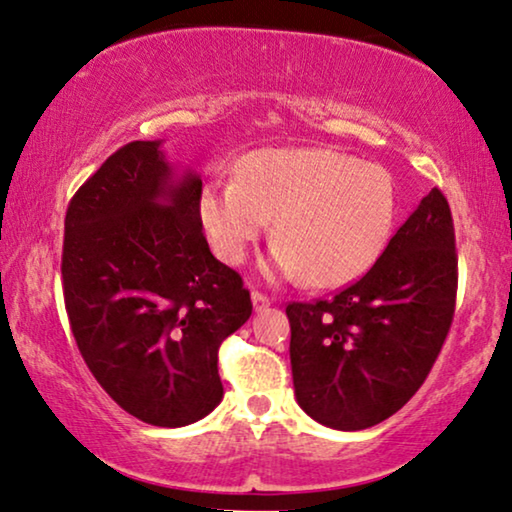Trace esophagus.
<instances>
[{
  "instance_id": "obj_1",
  "label": "esophagus",
  "mask_w": 512,
  "mask_h": 512,
  "mask_svg": "<svg viewBox=\"0 0 512 512\" xmlns=\"http://www.w3.org/2000/svg\"><path fill=\"white\" fill-rule=\"evenodd\" d=\"M251 303H254V310H256V312H263L265 307L272 305V300H270L268 296H265V293L254 291V293H251Z\"/></svg>"
}]
</instances>
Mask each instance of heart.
Segmentation results:
<instances>
[{
  "mask_svg": "<svg viewBox=\"0 0 512 512\" xmlns=\"http://www.w3.org/2000/svg\"><path fill=\"white\" fill-rule=\"evenodd\" d=\"M396 207L394 179L380 165L333 149H263L242 160L240 177L209 181L200 219L228 265L247 261L275 219L265 272L333 289L380 258Z\"/></svg>",
  "mask_w": 512,
  "mask_h": 512,
  "instance_id": "b5f03b06",
  "label": "heart"
}]
</instances>
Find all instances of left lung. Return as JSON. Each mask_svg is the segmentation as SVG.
<instances>
[{"label": "left lung", "instance_id": "left-lung-1", "mask_svg": "<svg viewBox=\"0 0 512 512\" xmlns=\"http://www.w3.org/2000/svg\"><path fill=\"white\" fill-rule=\"evenodd\" d=\"M454 298L452 212L431 188L359 282L328 300L286 305L300 408L340 431L394 415L436 363Z\"/></svg>", "mask_w": 512, "mask_h": 512}]
</instances>
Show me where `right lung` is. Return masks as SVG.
<instances>
[{"mask_svg":"<svg viewBox=\"0 0 512 512\" xmlns=\"http://www.w3.org/2000/svg\"><path fill=\"white\" fill-rule=\"evenodd\" d=\"M130 142L69 202L62 291L79 352L132 417L186 426L223 398L219 347L251 317L242 277L202 235V179Z\"/></svg>","mask_w":512,"mask_h":512,"instance_id":"right-lung-1","label":"right lung"}]
</instances>
